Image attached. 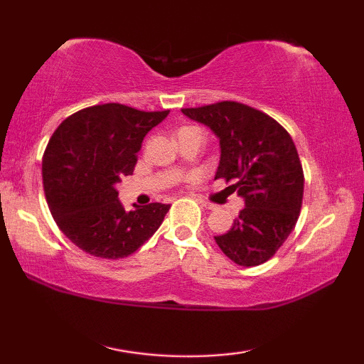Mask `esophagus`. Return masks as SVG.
Here are the masks:
<instances>
[{"label": "esophagus", "instance_id": "34e87169", "mask_svg": "<svg viewBox=\"0 0 364 364\" xmlns=\"http://www.w3.org/2000/svg\"><path fill=\"white\" fill-rule=\"evenodd\" d=\"M200 205L205 207L207 210H215V208H217V205H213L210 202H205V200H200Z\"/></svg>", "mask_w": 364, "mask_h": 364}]
</instances>
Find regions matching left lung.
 <instances>
[{
  "mask_svg": "<svg viewBox=\"0 0 364 364\" xmlns=\"http://www.w3.org/2000/svg\"><path fill=\"white\" fill-rule=\"evenodd\" d=\"M181 112L218 138L215 180L237 181L231 188L244 199L239 217L215 242L241 267L269 260L292 232L304 197V170L291 134L269 115L232 101Z\"/></svg>",
  "mask_w": 364,
  "mask_h": 364,
  "instance_id": "obj_1",
  "label": "left lung"
}]
</instances>
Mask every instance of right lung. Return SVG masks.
<instances>
[{"label":"right lung","mask_w":364,"mask_h":364,"mask_svg":"<svg viewBox=\"0 0 364 364\" xmlns=\"http://www.w3.org/2000/svg\"><path fill=\"white\" fill-rule=\"evenodd\" d=\"M170 110L143 112L122 104L86 107L65 119L43 156V186L54 221L86 254L132 255L162 225L170 204L127 212L117 184L133 173L143 139Z\"/></svg>","instance_id":"right-lung-1"}]
</instances>
